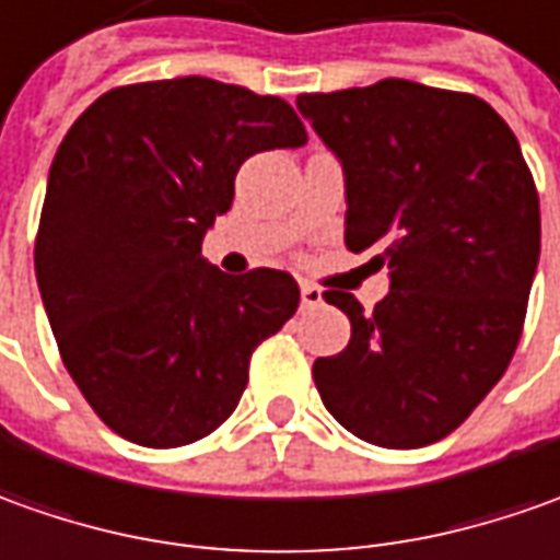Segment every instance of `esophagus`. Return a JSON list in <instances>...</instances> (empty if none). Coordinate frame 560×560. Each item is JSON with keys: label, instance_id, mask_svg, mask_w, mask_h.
<instances>
[{"label": "esophagus", "instance_id": "esophagus-1", "mask_svg": "<svg viewBox=\"0 0 560 560\" xmlns=\"http://www.w3.org/2000/svg\"><path fill=\"white\" fill-rule=\"evenodd\" d=\"M300 300H303V306H318L322 303V291L315 288V284H300Z\"/></svg>", "mask_w": 560, "mask_h": 560}]
</instances>
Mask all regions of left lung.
<instances>
[{"instance_id": "obj_1", "label": "left lung", "mask_w": 560, "mask_h": 560, "mask_svg": "<svg viewBox=\"0 0 560 560\" xmlns=\"http://www.w3.org/2000/svg\"><path fill=\"white\" fill-rule=\"evenodd\" d=\"M346 171V248L392 272L364 312L346 291L343 352L312 364L337 423L376 447H425L485 401L515 355L539 260L534 174L503 116L466 91L383 79L300 94Z\"/></svg>"}]
</instances>
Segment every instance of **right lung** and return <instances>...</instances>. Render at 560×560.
Segmentation results:
<instances>
[{
  "label": "right lung",
  "mask_w": 560,
  "mask_h": 560,
  "mask_svg": "<svg viewBox=\"0 0 560 560\" xmlns=\"http://www.w3.org/2000/svg\"><path fill=\"white\" fill-rule=\"evenodd\" d=\"M300 143L288 101L205 75L106 91L60 140L36 281L63 368L116 435L184 447L232 417L300 288L266 266L220 272L201 235L245 159Z\"/></svg>",
  "instance_id": "1"
}]
</instances>
